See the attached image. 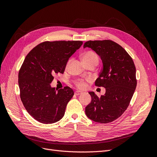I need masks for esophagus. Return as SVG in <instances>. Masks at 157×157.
<instances>
[{
  "instance_id": "esophagus-1",
  "label": "esophagus",
  "mask_w": 157,
  "mask_h": 157,
  "mask_svg": "<svg viewBox=\"0 0 157 157\" xmlns=\"http://www.w3.org/2000/svg\"><path fill=\"white\" fill-rule=\"evenodd\" d=\"M75 94L76 95V96H79V95L81 94V92H78V91H76V92H75Z\"/></svg>"
}]
</instances>
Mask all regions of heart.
I'll list each match as a JSON object with an SVG mask.
<instances>
[{
	"instance_id": "obj_1",
	"label": "heart",
	"mask_w": 157,
	"mask_h": 157,
	"mask_svg": "<svg viewBox=\"0 0 157 157\" xmlns=\"http://www.w3.org/2000/svg\"><path fill=\"white\" fill-rule=\"evenodd\" d=\"M82 60L83 61V63H90V62H94V61L98 63L99 59H98V56L94 52L88 51L86 52H85V53L82 56ZM69 62L70 61L67 63V66ZM76 84H77L78 88L80 89H82L86 86V84H85V82L82 81V80H78L77 83H76Z\"/></svg>"
}]
</instances>
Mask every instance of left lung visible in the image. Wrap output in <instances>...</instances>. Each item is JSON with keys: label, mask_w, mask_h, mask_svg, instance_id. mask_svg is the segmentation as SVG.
<instances>
[{"label": "left lung", "mask_w": 157, "mask_h": 157, "mask_svg": "<svg viewBox=\"0 0 157 157\" xmlns=\"http://www.w3.org/2000/svg\"><path fill=\"white\" fill-rule=\"evenodd\" d=\"M83 47L91 48L101 59L103 68L95 84L105 88V94L100 98L94 92H89L92 101L85 113L94 122H113L126 110L135 92L134 63L127 52L112 40H90Z\"/></svg>", "instance_id": "1"}]
</instances>
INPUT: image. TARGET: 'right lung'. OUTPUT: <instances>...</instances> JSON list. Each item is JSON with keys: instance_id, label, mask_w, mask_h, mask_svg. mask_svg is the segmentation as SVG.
<instances>
[{"instance_id": "obj_1", "label": "right lung", "mask_w": 157, "mask_h": 157, "mask_svg": "<svg viewBox=\"0 0 157 157\" xmlns=\"http://www.w3.org/2000/svg\"><path fill=\"white\" fill-rule=\"evenodd\" d=\"M82 43L44 42L25 57L18 75L20 98L28 113L37 121L52 124L64 116L73 90L65 86L57 91L50 84L54 75L64 73L69 58Z\"/></svg>"}]
</instances>
